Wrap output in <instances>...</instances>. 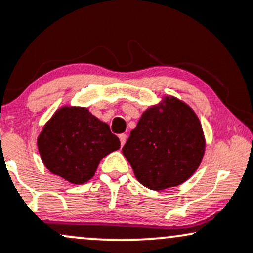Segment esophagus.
Returning <instances> with one entry per match:
<instances>
[{
	"mask_svg": "<svg viewBox=\"0 0 253 253\" xmlns=\"http://www.w3.org/2000/svg\"><path fill=\"white\" fill-rule=\"evenodd\" d=\"M119 139H120L121 146H124L125 143H126V140H127V134H125V133H122V134L119 135Z\"/></svg>",
	"mask_w": 253,
	"mask_h": 253,
	"instance_id": "1",
	"label": "esophagus"
}]
</instances>
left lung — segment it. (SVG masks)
<instances>
[{
	"instance_id": "1",
	"label": "left lung",
	"mask_w": 253,
	"mask_h": 253,
	"mask_svg": "<svg viewBox=\"0 0 253 253\" xmlns=\"http://www.w3.org/2000/svg\"><path fill=\"white\" fill-rule=\"evenodd\" d=\"M204 148L203 129L193 110L167 97L165 107L150 108L141 115L122 154L141 185L160 191L182 184L192 175L201 165Z\"/></svg>"
}]
</instances>
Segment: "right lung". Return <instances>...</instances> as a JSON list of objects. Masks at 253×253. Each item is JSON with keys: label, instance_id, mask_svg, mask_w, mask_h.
Returning <instances> with one entry per match:
<instances>
[{"label": "right lung", "instance_id": "1", "mask_svg": "<svg viewBox=\"0 0 253 253\" xmlns=\"http://www.w3.org/2000/svg\"><path fill=\"white\" fill-rule=\"evenodd\" d=\"M120 148L109 125L85 108H62L55 113L38 137V150L45 167L72 184H84L99 161Z\"/></svg>", "mask_w": 253, "mask_h": 253}]
</instances>
